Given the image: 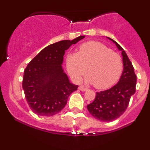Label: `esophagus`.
<instances>
[{"mask_svg":"<svg viewBox=\"0 0 150 150\" xmlns=\"http://www.w3.org/2000/svg\"><path fill=\"white\" fill-rule=\"evenodd\" d=\"M79 89L82 91V92H85V91H87L88 89H87V87H84V86H80V87H79Z\"/></svg>","mask_w":150,"mask_h":150,"instance_id":"34e87169","label":"esophagus"}]
</instances>
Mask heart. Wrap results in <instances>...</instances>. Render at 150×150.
<instances>
[{
	"label": "heart",
	"instance_id": "b5f03b06",
	"mask_svg": "<svg viewBox=\"0 0 150 150\" xmlns=\"http://www.w3.org/2000/svg\"><path fill=\"white\" fill-rule=\"evenodd\" d=\"M68 73L75 82H80L87 71V81L97 89H106L118 80L123 73L121 56L102 43L87 42L80 46L78 53L68 54L66 58Z\"/></svg>",
	"mask_w": 150,
	"mask_h": 150
}]
</instances>
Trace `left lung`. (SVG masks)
Wrapping results in <instances>:
<instances>
[{"label": "left lung", "mask_w": 150, "mask_h": 150, "mask_svg": "<svg viewBox=\"0 0 150 150\" xmlns=\"http://www.w3.org/2000/svg\"><path fill=\"white\" fill-rule=\"evenodd\" d=\"M108 39L122 51L123 73L116 85L107 90L97 92L94 101L87 105V109L90 114L104 122L112 121L123 114L128 108L130 97L135 92L137 82L134 68L126 53L116 42L110 38Z\"/></svg>", "instance_id": "left-lung-1"}]
</instances>
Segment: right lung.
<instances>
[{
  "mask_svg": "<svg viewBox=\"0 0 150 150\" xmlns=\"http://www.w3.org/2000/svg\"><path fill=\"white\" fill-rule=\"evenodd\" d=\"M85 36L60 41L42 49L24 71L22 88L26 100L34 113L42 116L57 114L78 86L70 83L61 64L65 51Z\"/></svg>",
  "mask_w": 150,
  "mask_h": 150,
  "instance_id": "obj_1",
  "label": "right lung"
}]
</instances>
